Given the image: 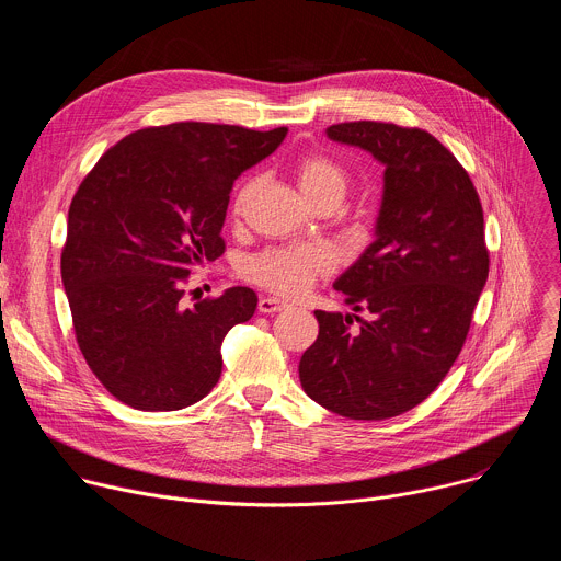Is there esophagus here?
<instances>
[{
	"instance_id": "1",
	"label": "esophagus",
	"mask_w": 561,
	"mask_h": 561,
	"mask_svg": "<svg viewBox=\"0 0 561 561\" xmlns=\"http://www.w3.org/2000/svg\"><path fill=\"white\" fill-rule=\"evenodd\" d=\"M257 308H260V312H279V310L288 308V301H284L279 297H262Z\"/></svg>"
}]
</instances>
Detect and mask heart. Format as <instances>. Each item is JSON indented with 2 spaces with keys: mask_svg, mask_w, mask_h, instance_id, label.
<instances>
[{
  "mask_svg": "<svg viewBox=\"0 0 561 561\" xmlns=\"http://www.w3.org/2000/svg\"><path fill=\"white\" fill-rule=\"evenodd\" d=\"M297 184L308 204L322 197H344L348 178L346 173L327 157L310 154L304 157L295 169ZM255 191V182L247 184L237 193L234 213H242L251 193ZM333 268V255L324 247H282L266 251L247 264V275L282 295H299L304 293L319 275H327Z\"/></svg>",
  "mask_w": 561,
  "mask_h": 561,
  "instance_id": "1",
  "label": "heart"
}]
</instances>
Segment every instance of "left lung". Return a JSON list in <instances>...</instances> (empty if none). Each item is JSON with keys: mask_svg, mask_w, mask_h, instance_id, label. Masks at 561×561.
I'll return each instance as SVG.
<instances>
[{"mask_svg": "<svg viewBox=\"0 0 561 561\" xmlns=\"http://www.w3.org/2000/svg\"><path fill=\"white\" fill-rule=\"evenodd\" d=\"M327 137L370 152L383 191L375 239L333 284L353 312L314 310L319 335L299 381L319 407L375 422L422 404L455 364L489 279L484 210L455 154L426 130L346 122Z\"/></svg>", "mask_w": 561, "mask_h": 561, "instance_id": "8db88e82", "label": "left lung"}]
</instances>
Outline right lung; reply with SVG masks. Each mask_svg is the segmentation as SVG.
Wrapping results in <instances>:
<instances>
[{
  "instance_id": "obj_1",
  "label": "right lung",
  "mask_w": 561,
  "mask_h": 561,
  "mask_svg": "<svg viewBox=\"0 0 561 561\" xmlns=\"http://www.w3.org/2000/svg\"><path fill=\"white\" fill-rule=\"evenodd\" d=\"M288 128L180 122L130 133L102 154L68 208L61 284L79 351L119 402L180 411L221 375V342L257 308L232 286L182 301L195 266L224 253L234 180L284 141Z\"/></svg>"
}]
</instances>
